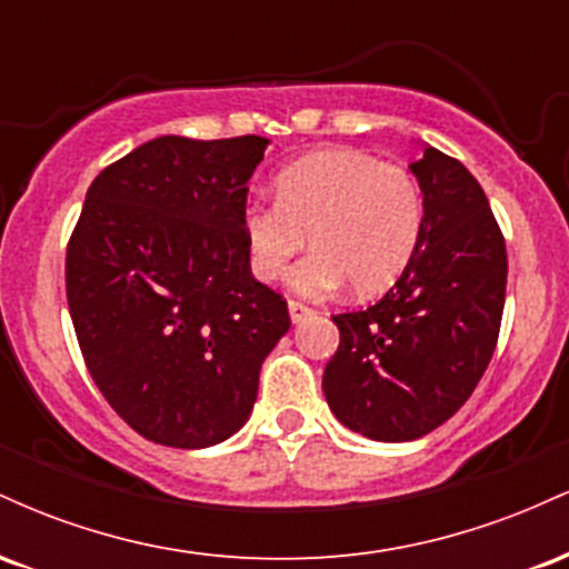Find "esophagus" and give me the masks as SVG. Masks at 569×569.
I'll return each mask as SVG.
<instances>
[{
    "mask_svg": "<svg viewBox=\"0 0 569 569\" xmlns=\"http://www.w3.org/2000/svg\"><path fill=\"white\" fill-rule=\"evenodd\" d=\"M312 312H316V310H312V307H307L305 302H293V299L289 302V316H291L293 323L307 321V318H310Z\"/></svg>",
    "mask_w": 569,
    "mask_h": 569,
    "instance_id": "obj_1",
    "label": "esophagus"
}]
</instances>
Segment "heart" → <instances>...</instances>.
Instances as JSON below:
<instances>
[{
    "label": "heart",
    "instance_id": "heart-1",
    "mask_svg": "<svg viewBox=\"0 0 569 569\" xmlns=\"http://www.w3.org/2000/svg\"><path fill=\"white\" fill-rule=\"evenodd\" d=\"M240 230L253 276L272 283L307 243L316 251L291 272L307 297L350 283L361 297L388 291L420 251L426 194L409 168L358 149H326L276 176V200H248Z\"/></svg>",
    "mask_w": 569,
    "mask_h": 569
}]
</instances>
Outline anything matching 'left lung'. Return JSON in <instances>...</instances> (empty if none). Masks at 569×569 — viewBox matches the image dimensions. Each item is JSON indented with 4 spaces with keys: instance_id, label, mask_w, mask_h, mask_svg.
Masks as SVG:
<instances>
[{
    "instance_id": "left-lung-1",
    "label": "left lung",
    "mask_w": 569,
    "mask_h": 569,
    "mask_svg": "<svg viewBox=\"0 0 569 569\" xmlns=\"http://www.w3.org/2000/svg\"><path fill=\"white\" fill-rule=\"evenodd\" d=\"M411 173L426 194V232L409 270L377 305L331 316L339 348L323 396L345 428L375 441H415L473 393L506 305V240L460 160L422 143Z\"/></svg>"
}]
</instances>
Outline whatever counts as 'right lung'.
<instances>
[{"instance_id":"right-lung-1","label":"right lung","mask_w":569,"mask_h":569,"mask_svg":"<svg viewBox=\"0 0 569 569\" xmlns=\"http://www.w3.org/2000/svg\"><path fill=\"white\" fill-rule=\"evenodd\" d=\"M267 139L160 136L96 176L67 248V299L98 390L143 439L202 449L251 417L289 331L251 276L240 213Z\"/></svg>"}]
</instances>
